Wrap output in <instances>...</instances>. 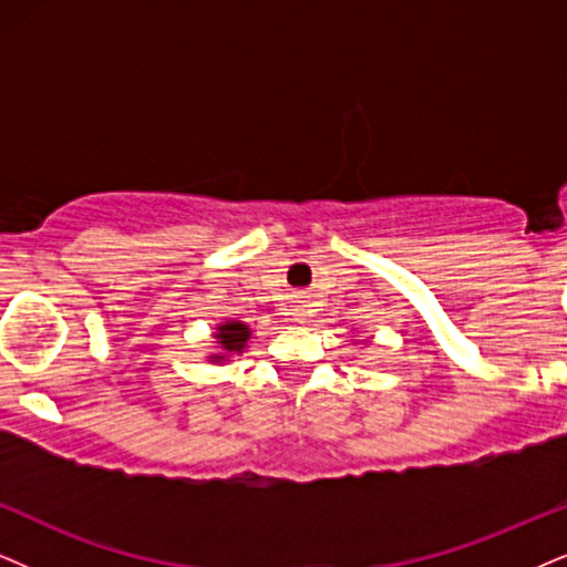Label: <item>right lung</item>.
I'll return each mask as SVG.
<instances>
[{"instance_id":"obj_1","label":"right lung","mask_w":567,"mask_h":567,"mask_svg":"<svg viewBox=\"0 0 567 567\" xmlns=\"http://www.w3.org/2000/svg\"><path fill=\"white\" fill-rule=\"evenodd\" d=\"M214 340H217V348L219 353L209 355L212 363H219V361H227L230 355H238L246 350L248 340H250V329L248 324H243V321H221L217 324V334H214Z\"/></svg>"}]
</instances>
